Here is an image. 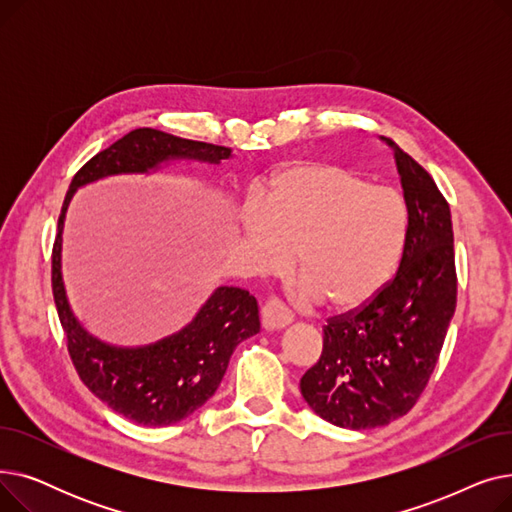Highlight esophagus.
<instances>
[{
  "label": "esophagus",
  "instance_id": "obj_1",
  "mask_svg": "<svg viewBox=\"0 0 512 512\" xmlns=\"http://www.w3.org/2000/svg\"><path fill=\"white\" fill-rule=\"evenodd\" d=\"M290 321H292L290 311L278 299H270L261 307V324L265 330H270V332L282 330L290 324Z\"/></svg>",
  "mask_w": 512,
  "mask_h": 512
}]
</instances>
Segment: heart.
<instances>
[{"mask_svg": "<svg viewBox=\"0 0 512 512\" xmlns=\"http://www.w3.org/2000/svg\"><path fill=\"white\" fill-rule=\"evenodd\" d=\"M407 209L388 188L334 164L282 170L263 203L242 209L240 232L263 274L297 261V294L334 309L369 303L392 278L407 240Z\"/></svg>", "mask_w": 512, "mask_h": 512, "instance_id": "b5f03b06", "label": "heart"}]
</instances>
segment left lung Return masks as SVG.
I'll return each mask as SVG.
<instances>
[{"label":"left lung","instance_id":"obj_1","mask_svg":"<svg viewBox=\"0 0 512 512\" xmlns=\"http://www.w3.org/2000/svg\"><path fill=\"white\" fill-rule=\"evenodd\" d=\"M384 141L394 149L409 218L398 272L365 307L328 321L324 351L301 378L307 405L346 429L382 427L413 409L456 309L450 207L434 178Z\"/></svg>","mask_w":512,"mask_h":512}]
</instances>
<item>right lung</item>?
<instances>
[{
  "instance_id": "add662e5",
  "label": "right lung",
  "mask_w": 512,
  "mask_h": 512,
  "mask_svg": "<svg viewBox=\"0 0 512 512\" xmlns=\"http://www.w3.org/2000/svg\"><path fill=\"white\" fill-rule=\"evenodd\" d=\"M232 149L188 141L155 128H137L99 151L76 172L58 220L51 255V286L68 340L70 359L83 384L126 419L164 427L193 415L218 390L234 348L259 332L253 294L220 286L188 324L145 346H116L93 336L74 315L62 278V232L76 188L120 174H149L172 161L218 166Z\"/></svg>"
}]
</instances>
